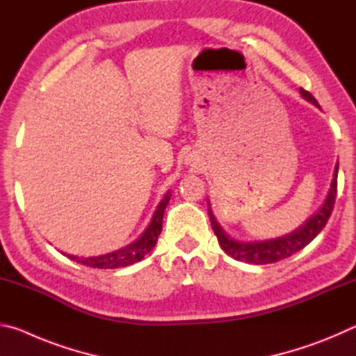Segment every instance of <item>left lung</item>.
<instances>
[{"label": "left lung", "instance_id": "obj_1", "mask_svg": "<svg viewBox=\"0 0 356 356\" xmlns=\"http://www.w3.org/2000/svg\"><path fill=\"white\" fill-rule=\"evenodd\" d=\"M300 95L306 102H309V104H312L321 110L317 100L312 97L308 91H305V89L300 88ZM337 170H339V163H336L334 166L333 180H331L328 195L325 197L322 207L318 209L314 215H311L303 225L295 229V231L276 238L248 240V242H243V240H237L231 237L225 229H222L218 220H216V216L212 210V204H210V201H207L209 218H210V222H212V229L216 238H218V243L222 248V251L231 256L232 259H236V261L264 265V264H273V262L282 261V259L292 256L293 252L303 250L306 245H309L312 240L317 237V234L322 231L325 225H327L330 215L333 212V206L336 200V186H337Z\"/></svg>", "mask_w": 356, "mask_h": 356}]
</instances>
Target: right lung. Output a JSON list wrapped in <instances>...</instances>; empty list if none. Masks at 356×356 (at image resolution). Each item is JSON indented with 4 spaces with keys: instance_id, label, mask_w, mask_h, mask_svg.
I'll list each match as a JSON object with an SVG mask.
<instances>
[{
    "instance_id": "obj_1",
    "label": "right lung",
    "mask_w": 356,
    "mask_h": 356,
    "mask_svg": "<svg viewBox=\"0 0 356 356\" xmlns=\"http://www.w3.org/2000/svg\"><path fill=\"white\" fill-rule=\"evenodd\" d=\"M171 200V190L166 191V195L163 196V200L160 201L159 206H156L155 212L150 218V222L147 227L144 229V232L138 237L135 242H131L130 245L124 246V248L114 250L111 252H106V254H100V256H91V257H80V256H72V254H65L70 261H75L76 264L86 265V267H92V268H120V267H127V265H134L135 262H140L144 256L154 250V246L156 245V240H159V236L161 232V226H163V213L165 209L168 206V202Z\"/></svg>"
}]
</instances>
